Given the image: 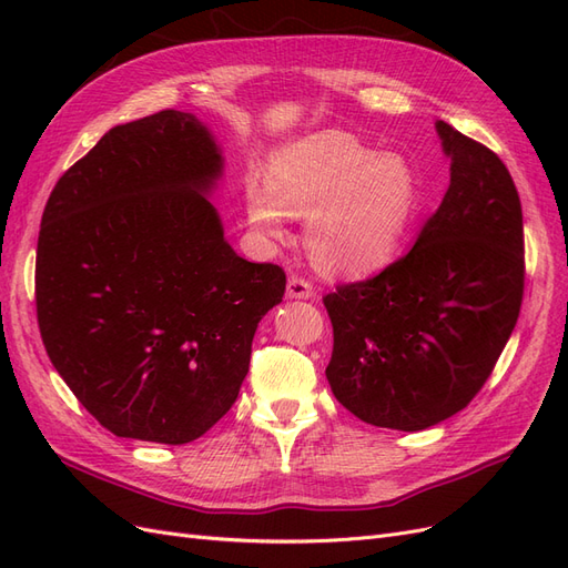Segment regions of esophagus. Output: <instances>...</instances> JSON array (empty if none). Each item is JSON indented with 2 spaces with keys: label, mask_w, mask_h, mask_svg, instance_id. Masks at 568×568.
I'll return each instance as SVG.
<instances>
[{
  "label": "esophagus",
  "mask_w": 568,
  "mask_h": 568,
  "mask_svg": "<svg viewBox=\"0 0 568 568\" xmlns=\"http://www.w3.org/2000/svg\"><path fill=\"white\" fill-rule=\"evenodd\" d=\"M286 296L288 298H313L315 296V286L311 280L305 277H298V274H294V277L288 280L286 284Z\"/></svg>",
  "instance_id": "34e87169"
}]
</instances>
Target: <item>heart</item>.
<instances>
[{"label": "heart", "instance_id": "obj_1", "mask_svg": "<svg viewBox=\"0 0 568 568\" xmlns=\"http://www.w3.org/2000/svg\"><path fill=\"white\" fill-rule=\"evenodd\" d=\"M417 209L412 168L338 130L280 149L270 159V184H246L248 217L272 236L284 232L288 213L311 212L307 248L338 274H367L390 263Z\"/></svg>", "mask_w": 568, "mask_h": 568}]
</instances>
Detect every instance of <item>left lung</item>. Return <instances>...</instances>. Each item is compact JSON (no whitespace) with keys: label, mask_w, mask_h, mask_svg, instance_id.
I'll use <instances>...</instances> for the list:
<instances>
[{"label":"left lung","mask_w":568,"mask_h":568,"mask_svg":"<svg viewBox=\"0 0 568 568\" xmlns=\"http://www.w3.org/2000/svg\"><path fill=\"white\" fill-rule=\"evenodd\" d=\"M436 130L453 161L450 186L415 246L322 298L336 400L398 432H422L474 400L524 301V215L507 165L443 120Z\"/></svg>","instance_id":"1"}]
</instances>
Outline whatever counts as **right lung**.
<instances>
[{
	"label": "right lung",
	"mask_w": 568,
	"mask_h": 568,
	"mask_svg": "<svg viewBox=\"0 0 568 568\" xmlns=\"http://www.w3.org/2000/svg\"><path fill=\"white\" fill-rule=\"evenodd\" d=\"M222 156L192 113L109 130L51 189L36 305L51 365L120 438L196 440L242 388L280 265L225 242L205 194Z\"/></svg>",
	"instance_id": "add662e5"
}]
</instances>
